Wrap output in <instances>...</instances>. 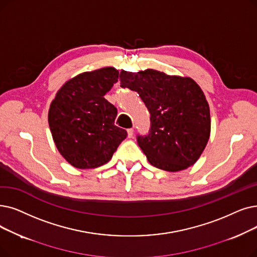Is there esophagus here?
Listing matches in <instances>:
<instances>
[{
    "label": "esophagus",
    "instance_id": "1",
    "mask_svg": "<svg viewBox=\"0 0 257 257\" xmlns=\"http://www.w3.org/2000/svg\"><path fill=\"white\" fill-rule=\"evenodd\" d=\"M133 131H135V130H133L132 128H130V129L127 130V132H128V138H132V137H133Z\"/></svg>",
    "mask_w": 257,
    "mask_h": 257
}]
</instances>
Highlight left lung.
I'll list each match as a JSON object with an SVG mask.
<instances>
[{"label": "left lung", "mask_w": 257, "mask_h": 257, "mask_svg": "<svg viewBox=\"0 0 257 257\" xmlns=\"http://www.w3.org/2000/svg\"><path fill=\"white\" fill-rule=\"evenodd\" d=\"M120 87L141 96L150 112L147 135H138L139 146L151 165L165 171L192 166L210 137V110L202 89L190 77L147 69L120 71Z\"/></svg>", "instance_id": "8db88e82"}]
</instances>
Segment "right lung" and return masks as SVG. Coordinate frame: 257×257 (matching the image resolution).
Masks as SVG:
<instances>
[{
	"label": "right lung",
	"instance_id": "right-lung-1",
	"mask_svg": "<svg viewBox=\"0 0 257 257\" xmlns=\"http://www.w3.org/2000/svg\"><path fill=\"white\" fill-rule=\"evenodd\" d=\"M112 67L84 72L58 91L48 113L53 141L75 168H96L109 162L127 131L114 125L117 109L104 95L117 82Z\"/></svg>",
	"mask_w": 257,
	"mask_h": 257
}]
</instances>
